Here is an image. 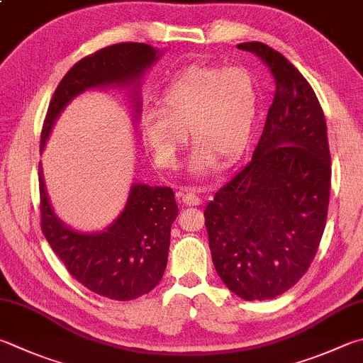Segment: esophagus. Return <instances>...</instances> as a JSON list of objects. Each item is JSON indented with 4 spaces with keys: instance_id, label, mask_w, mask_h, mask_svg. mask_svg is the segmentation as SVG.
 <instances>
[{
    "instance_id": "esophagus-1",
    "label": "esophagus",
    "mask_w": 363,
    "mask_h": 363,
    "mask_svg": "<svg viewBox=\"0 0 363 363\" xmlns=\"http://www.w3.org/2000/svg\"><path fill=\"white\" fill-rule=\"evenodd\" d=\"M177 197H179L183 205H189V207L191 205H201V197L194 188H182L179 193H177Z\"/></svg>"
}]
</instances>
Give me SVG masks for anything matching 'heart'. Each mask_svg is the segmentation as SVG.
Masks as SVG:
<instances>
[{"label":"heart","mask_w":363,"mask_h":363,"mask_svg":"<svg viewBox=\"0 0 363 363\" xmlns=\"http://www.w3.org/2000/svg\"><path fill=\"white\" fill-rule=\"evenodd\" d=\"M257 86L240 66L191 65L177 72L161 96V107L142 115V135L162 169H177L180 153L196 142L189 169L205 174L216 156L234 158L243 150L255 121Z\"/></svg>","instance_id":"obj_1"}]
</instances>
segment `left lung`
<instances>
[{
	"instance_id": "obj_1",
	"label": "left lung",
	"mask_w": 363,
	"mask_h": 363,
	"mask_svg": "<svg viewBox=\"0 0 363 363\" xmlns=\"http://www.w3.org/2000/svg\"><path fill=\"white\" fill-rule=\"evenodd\" d=\"M255 53L277 91L251 161L205 207L216 273L245 300L291 289L316 256L330 196L325 117L311 85L289 60L257 40Z\"/></svg>"
}]
</instances>
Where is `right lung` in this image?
Returning <instances> with one entry per match:
<instances>
[{
	"label": "right lung",
	"mask_w": 363,
	"mask_h": 363,
	"mask_svg": "<svg viewBox=\"0 0 363 363\" xmlns=\"http://www.w3.org/2000/svg\"><path fill=\"white\" fill-rule=\"evenodd\" d=\"M156 50L142 43L104 47L77 61L55 90L40 133V150L65 106L86 88L126 85L153 63ZM40 229L67 272L98 296L133 300L161 281L167 264L170 225L179 215L174 191L135 183L120 215L107 228L86 230L53 213L39 166Z\"/></svg>",
	"instance_id": "add662e5"
}]
</instances>
